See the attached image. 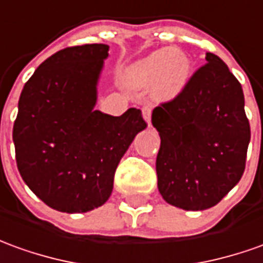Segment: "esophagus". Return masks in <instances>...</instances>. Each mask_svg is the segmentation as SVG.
<instances>
[{
    "instance_id": "1",
    "label": "esophagus",
    "mask_w": 263,
    "mask_h": 263,
    "mask_svg": "<svg viewBox=\"0 0 263 263\" xmlns=\"http://www.w3.org/2000/svg\"><path fill=\"white\" fill-rule=\"evenodd\" d=\"M142 115H144V119L146 121L148 126H151V108L149 106H144V108H142Z\"/></svg>"
}]
</instances>
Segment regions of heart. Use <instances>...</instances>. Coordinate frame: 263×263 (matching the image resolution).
Segmentation results:
<instances>
[{
    "label": "heart",
    "instance_id": "obj_1",
    "mask_svg": "<svg viewBox=\"0 0 263 263\" xmlns=\"http://www.w3.org/2000/svg\"><path fill=\"white\" fill-rule=\"evenodd\" d=\"M192 64L182 49H158L132 62L122 75L131 89L151 87L152 95L159 101H172L183 92L191 81Z\"/></svg>",
    "mask_w": 263,
    "mask_h": 263
}]
</instances>
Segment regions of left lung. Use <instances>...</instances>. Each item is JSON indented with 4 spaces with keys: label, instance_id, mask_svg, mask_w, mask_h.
<instances>
[{
    "label": "left lung",
    "instance_id": "obj_1",
    "mask_svg": "<svg viewBox=\"0 0 263 263\" xmlns=\"http://www.w3.org/2000/svg\"><path fill=\"white\" fill-rule=\"evenodd\" d=\"M205 60L183 92L152 112L159 194L185 211L212 208L239 182L251 141L240 84L219 57Z\"/></svg>",
    "mask_w": 263,
    "mask_h": 263
}]
</instances>
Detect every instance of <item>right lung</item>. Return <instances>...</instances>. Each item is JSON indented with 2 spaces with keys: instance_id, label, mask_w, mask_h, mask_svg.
<instances>
[{
  "instance_id": "add662e5",
  "label": "right lung",
  "mask_w": 263,
  "mask_h": 263,
  "mask_svg": "<svg viewBox=\"0 0 263 263\" xmlns=\"http://www.w3.org/2000/svg\"><path fill=\"white\" fill-rule=\"evenodd\" d=\"M105 44L55 52L24 85L12 139L24 182L49 208L82 214L111 196L114 175L146 122L137 108L121 117L95 109Z\"/></svg>"
}]
</instances>
